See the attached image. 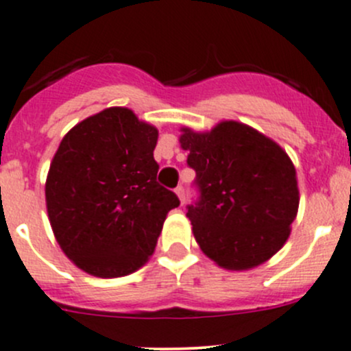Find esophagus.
Wrapping results in <instances>:
<instances>
[{
  "mask_svg": "<svg viewBox=\"0 0 351 351\" xmlns=\"http://www.w3.org/2000/svg\"><path fill=\"white\" fill-rule=\"evenodd\" d=\"M175 192H176V195H178L180 202H182V204H185V189H183V186L180 185V186H176Z\"/></svg>",
  "mask_w": 351,
  "mask_h": 351,
  "instance_id": "34e87169",
  "label": "esophagus"
}]
</instances>
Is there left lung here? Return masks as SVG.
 <instances>
[{"label": "left lung", "instance_id": "left-lung-1", "mask_svg": "<svg viewBox=\"0 0 351 351\" xmlns=\"http://www.w3.org/2000/svg\"><path fill=\"white\" fill-rule=\"evenodd\" d=\"M182 130L186 165L195 169L198 198L186 217L198 246L228 270L258 267L284 246L297 215L292 161L277 143L232 120L210 132Z\"/></svg>", "mask_w": 351, "mask_h": 351}]
</instances>
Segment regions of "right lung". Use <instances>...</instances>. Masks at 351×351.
Returning a JSON list of instances; mask_svg holds the SVG:
<instances>
[{"label": "right lung", "instance_id": "right-lung-1", "mask_svg": "<svg viewBox=\"0 0 351 351\" xmlns=\"http://www.w3.org/2000/svg\"><path fill=\"white\" fill-rule=\"evenodd\" d=\"M158 130L113 107L74 125L59 144L45 183L59 246L86 274L129 275L153 254L175 192L158 183Z\"/></svg>", "mask_w": 351, "mask_h": 351}]
</instances>
